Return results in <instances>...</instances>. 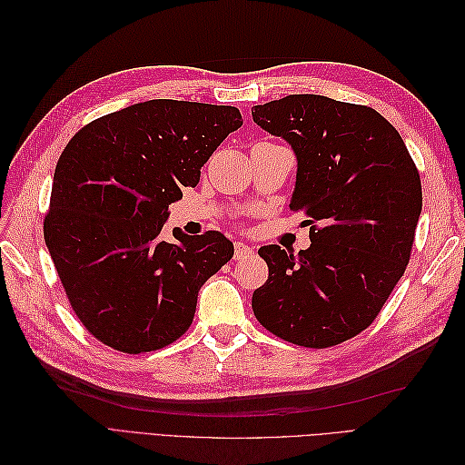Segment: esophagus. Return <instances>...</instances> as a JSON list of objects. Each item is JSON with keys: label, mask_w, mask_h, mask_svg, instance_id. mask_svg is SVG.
I'll use <instances>...</instances> for the list:
<instances>
[{"label": "esophagus", "mask_w": 465, "mask_h": 465, "mask_svg": "<svg viewBox=\"0 0 465 465\" xmlns=\"http://www.w3.org/2000/svg\"><path fill=\"white\" fill-rule=\"evenodd\" d=\"M252 252H254V250H252L248 244H244V242H234V260L250 258Z\"/></svg>", "instance_id": "1"}]
</instances>
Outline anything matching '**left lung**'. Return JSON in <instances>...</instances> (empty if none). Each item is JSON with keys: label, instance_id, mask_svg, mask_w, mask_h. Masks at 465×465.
I'll use <instances>...</instances> for the list:
<instances>
[{"label": "left lung", "instance_id": "obj_1", "mask_svg": "<svg viewBox=\"0 0 465 465\" xmlns=\"http://www.w3.org/2000/svg\"><path fill=\"white\" fill-rule=\"evenodd\" d=\"M252 118L297 154L291 209L304 211L311 248L262 246L270 277L252 294L262 326L323 349L367 330L398 285L423 207L419 171L398 130L371 106L289 94Z\"/></svg>", "mask_w": 465, "mask_h": 465}]
</instances>
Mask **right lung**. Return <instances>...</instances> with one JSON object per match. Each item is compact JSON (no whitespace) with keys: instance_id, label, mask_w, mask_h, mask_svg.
Wrapping results in <instances>:
<instances>
[{"instance_id":"obj_1","label":"right lung","mask_w":465,"mask_h":465,"mask_svg":"<svg viewBox=\"0 0 465 465\" xmlns=\"http://www.w3.org/2000/svg\"><path fill=\"white\" fill-rule=\"evenodd\" d=\"M242 125L234 106L157 98L81 128L55 164L45 241L75 316L122 353L174 343L234 248L217 231L164 241L168 205Z\"/></svg>"}]
</instances>
